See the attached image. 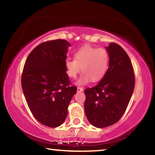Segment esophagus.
I'll return each mask as SVG.
<instances>
[{"label":"esophagus","instance_id":"34e87169","mask_svg":"<svg viewBox=\"0 0 155 155\" xmlns=\"http://www.w3.org/2000/svg\"><path fill=\"white\" fill-rule=\"evenodd\" d=\"M84 89L82 87H78L77 88V91L78 92H80V91H83Z\"/></svg>","mask_w":155,"mask_h":155}]
</instances>
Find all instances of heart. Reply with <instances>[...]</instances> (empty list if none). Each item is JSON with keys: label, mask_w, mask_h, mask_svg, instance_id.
<instances>
[{"label": "heart", "mask_w": 155, "mask_h": 155, "mask_svg": "<svg viewBox=\"0 0 155 155\" xmlns=\"http://www.w3.org/2000/svg\"><path fill=\"white\" fill-rule=\"evenodd\" d=\"M109 62V54L105 48L86 45L76 52L74 60H66L65 68L68 77L73 79L77 77L81 68L84 74L77 84L83 85L91 80L97 82L102 79L108 69Z\"/></svg>", "instance_id": "1"}]
</instances>
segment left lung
<instances>
[{"label": "left lung", "mask_w": 155, "mask_h": 155, "mask_svg": "<svg viewBox=\"0 0 155 155\" xmlns=\"http://www.w3.org/2000/svg\"><path fill=\"white\" fill-rule=\"evenodd\" d=\"M106 48L109 56L107 73L97 86L84 90L86 116L97 128L111 126L121 118L135 84L134 68L127 52L115 43Z\"/></svg>", "instance_id": "left-lung-1"}]
</instances>
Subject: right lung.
<instances>
[{
  "label": "right lung",
  "mask_w": 155,
  "mask_h": 155,
  "mask_svg": "<svg viewBox=\"0 0 155 155\" xmlns=\"http://www.w3.org/2000/svg\"><path fill=\"white\" fill-rule=\"evenodd\" d=\"M69 43L64 39L38 45L25 61L21 86L29 109L36 119L49 127L65 121L68 106L77 88L71 86L65 61Z\"/></svg>",
  "instance_id": "add662e5"
}]
</instances>
